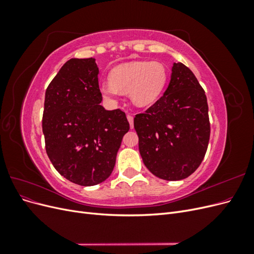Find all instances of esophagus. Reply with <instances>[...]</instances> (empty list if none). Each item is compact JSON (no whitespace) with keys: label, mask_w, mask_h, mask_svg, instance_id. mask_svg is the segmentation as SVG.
Returning <instances> with one entry per match:
<instances>
[{"label":"esophagus","mask_w":254,"mask_h":254,"mask_svg":"<svg viewBox=\"0 0 254 254\" xmlns=\"http://www.w3.org/2000/svg\"><path fill=\"white\" fill-rule=\"evenodd\" d=\"M127 120H128V122H129V124H130V128H133V117L132 115H130V114H128L127 115Z\"/></svg>","instance_id":"esophagus-1"}]
</instances>
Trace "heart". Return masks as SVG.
I'll use <instances>...</instances> for the list:
<instances>
[{
    "label": "heart",
    "instance_id": "heart-1",
    "mask_svg": "<svg viewBox=\"0 0 254 254\" xmlns=\"http://www.w3.org/2000/svg\"><path fill=\"white\" fill-rule=\"evenodd\" d=\"M166 79V68L158 61H131L115 66L110 80L99 84V91L109 101H115L120 93H129L133 105L143 108L160 97Z\"/></svg>",
    "mask_w": 254,
    "mask_h": 254
}]
</instances>
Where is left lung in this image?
Here are the masks:
<instances>
[{
  "label": "left lung",
  "instance_id": "1",
  "mask_svg": "<svg viewBox=\"0 0 254 254\" xmlns=\"http://www.w3.org/2000/svg\"><path fill=\"white\" fill-rule=\"evenodd\" d=\"M133 125L150 173L168 181L193 174L204 158L211 132L205 92L194 73L174 64L164 94L136 114Z\"/></svg>",
  "mask_w": 254,
  "mask_h": 254
}]
</instances>
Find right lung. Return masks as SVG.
Returning <instances> with one entry per match:
<instances>
[{"mask_svg":"<svg viewBox=\"0 0 254 254\" xmlns=\"http://www.w3.org/2000/svg\"><path fill=\"white\" fill-rule=\"evenodd\" d=\"M94 58H72L45 91L42 130L45 149L56 171L82 187L111 175L123 136L125 112L106 110Z\"/></svg>","mask_w":254,"mask_h":254,"instance_id":"obj_1","label":"right lung"}]
</instances>
